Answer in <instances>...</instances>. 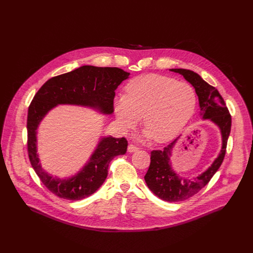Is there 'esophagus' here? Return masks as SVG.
Returning <instances> with one entry per match:
<instances>
[{
    "mask_svg": "<svg viewBox=\"0 0 253 253\" xmlns=\"http://www.w3.org/2000/svg\"><path fill=\"white\" fill-rule=\"evenodd\" d=\"M139 149L137 148V147H135L134 145H129L128 146V149H127V151H128V152H137Z\"/></svg>",
    "mask_w": 253,
    "mask_h": 253,
    "instance_id": "esophagus-1",
    "label": "esophagus"
}]
</instances>
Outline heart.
Returning <instances> with one entry per match:
<instances>
[{"label": "heart", "mask_w": 253, "mask_h": 253, "mask_svg": "<svg viewBox=\"0 0 253 253\" xmlns=\"http://www.w3.org/2000/svg\"><path fill=\"white\" fill-rule=\"evenodd\" d=\"M126 95L113 100V111L123 131L135 128L143 116L145 137L157 143L175 138L193 116L197 105L194 88L161 75L132 79Z\"/></svg>", "instance_id": "obj_1"}]
</instances>
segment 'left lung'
Masks as SVG:
<instances>
[{
    "label": "left lung",
    "instance_id": "8db88e82",
    "mask_svg": "<svg viewBox=\"0 0 253 253\" xmlns=\"http://www.w3.org/2000/svg\"><path fill=\"white\" fill-rule=\"evenodd\" d=\"M173 72L179 73L195 88L199 97L201 116L203 120L208 119L215 124L221 133L222 147L218 156L212 164L202 174L194 178L180 177L172 167L170 156L172 151L180 139H176L162 151H152L151 164L145 176V181L152 193L162 201L178 202L186 201L198 194L208 184L213 175L221 166L225 153L228 138L231 132L232 119L225 101L219 92L205 82L202 77L188 69L172 68Z\"/></svg>",
    "mask_w": 253,
    "mask_h": 253
}]
</instances>
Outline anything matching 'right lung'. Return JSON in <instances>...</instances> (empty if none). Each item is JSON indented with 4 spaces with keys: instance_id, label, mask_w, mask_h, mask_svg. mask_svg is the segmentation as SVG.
Segmentation results:
<instances>
[{
    "instance_id": "1",
    "label": "right lung",
    "mask_w": 253,
    "mask_h": 253,
    "mask_svg": "<svg viewBox=\"0 0 253 253\" xmlns=\"http://www.w3.org/2000/svg\"><path fill=\"white\" fill-rule=\"evenodd\" d=\"M130 73L117 67L83 65L73 71L49 79L37 92L28 108V155L33 169L53 195L69 201H80L97 192L107 177L109 162L125 154V138L101 137L87 163L69 178L53 177L41 165L37 152V129L52 108L59 104L79 105L98 110L104 115L113 112L115 90Z\"/></svg>"
}]
</instances>
